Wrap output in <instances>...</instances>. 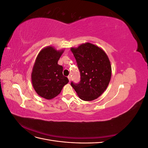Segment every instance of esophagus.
Masks as SVG:
<instances>
[{
    "instance_id": "obj_1",
    "label": "esophagus",
    "mask_w": 148,
    "mask_h": 148,
    "mask_svg": "<svg viewBox=\"0 0 148 148\" xmlns=\"http://www.w3.org/2000/svg\"><path fill=\"white\" fill-rule=\"evenodd\" d=\"M68 78H69V82H70V81H71V77H70V76H68Z\"/></svg>"
}]
</instances>
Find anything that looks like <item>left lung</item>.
I'll use <instances>...</instances> for the list:
<instances>
[{"label":"left lung","mask_w":148,"mask_h":148,"mask_svg":"<svg viewBox=\"0 0 148 148\" xmlns=\"http://www.w3.org/2000/svg\"><path fill=\"white\" fill-rule=\"evenodd\" d=\"M71 51L80 73L78 83L71 82L80 99L90 101L99 97L108 86L111 65L104 51L91 43H85Z\"/></svg>","instance_id":"obj_1"}]
</instances>
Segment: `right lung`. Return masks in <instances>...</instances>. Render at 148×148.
<instances>
[{
	"label": "right lung",
	"instance_id": "add662e5",
	"mask_svg": "<svg viewBox=\"0 0 148 148\" xmlns=\"http://www.w3.org/2000/svg\"><path fill=\"white\" fill-rule=\"evenodd\" d=\"M64 51L48 46L40 51L36 59L31 79L34 90L46 99L59 95L69 79L62 73L63 66L57 64Z\"/></svg>",
	"mask_w": 148,
	"mask_h": 148
}]
</instances>
